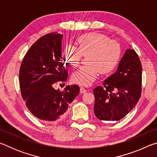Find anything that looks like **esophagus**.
<instances>
[{
  "label": "esophagus",
  "instance_id": "esophagus-1",
  "mask_svg": "<svg viewBox=\"0 0 157 157\" xmlns=\"http://www.w3.org/2000/svg\"><path fill=\"white\" fill-rule=\"evenodd\" d=\"M86 91H87L84 88V87H80V93H81V94H84V93H86Z\"/></svg>",
  "mask_w": 157,
  "mask_h": 157
}]
</instances>
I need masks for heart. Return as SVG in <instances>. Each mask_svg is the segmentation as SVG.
Instances as JSON below:
<instances>
[{
  "label": "heart",
  "instance_id": "obj_1",
  "mask_svg": "<svg viewBox=\"0 0 157 157\" xmlns=\"http://www.w3.org/2000/svg\"><path fill=\"white\" fill-rule=\"evenodd\" d=\"M78 48L68 46L63 49V60L75 68L83 56H87L85 65L73 74L71 80L81 86H90L100 71L109 73L113 71L121 60L122 48L120 44L105 34L91 33L79 36L76 41Z\"/></svg>",
  "mask_w": 157,
  "mask_h": 157
}]
</instances>
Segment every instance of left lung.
Here are the masks:
<instances>
[{"label":"left lung","mask_w":157,"mask_h":157,"mask_svg":"<svg viewBox=\"0 0 157 157\" xmlns=\"http://www.w3.org/2000/svg\"><path fill=\"white\" fill-rule=\"evenodd\" d=\"M94 89V113L101 121H118L136 105L141 94L142 65L134 49H127L115 73Z\"/></svg>","instance_id":"left-lung-1"}]
</instances>
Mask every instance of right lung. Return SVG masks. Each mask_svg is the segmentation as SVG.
Listing matches in <instances>:
<instances>
[{
  "label": "right lung",
  "instance_id": "1",
  "mask_svg": "<svg viewBox=\"0 0 157 157\" xmlns=\"http://www.w3.org/2000/svg\"><path fill=\"white\" fill-rule=\"evenodd\" d=\"M62 36L52 33L39 38L25 54L20 67L23 99L30 112L44 121L62 118L79 93L78 85H68L63 91L53 88L57 82L68 78L62 57Z\"/></svg>",
  "mask_w": 157,
  "mask_h": 157
}]
</instances>
